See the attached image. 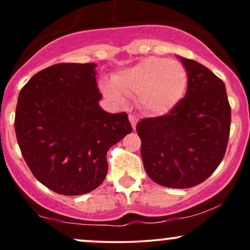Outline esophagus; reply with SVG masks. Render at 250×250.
I'll return each mask as SVG.
<instances>
[{"label":"esophagus","instance_id":"obj_1","mask_svg":"<svg viewBox=\"0 0 250 250\" xmlns=\"http://www.w3.org/2000/svg\"><path fill=\"white\" fill-rule=\"evenodd\" d=\"M129 121H130L131 127H133V129L136 128L137 119H136V117H135V115H133V114H129Z\"/></svg>","mask_w":250,"mask_h":250}]
</instances>
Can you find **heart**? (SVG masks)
Instances as JSON below:
<instances>
[{
  "instance_id": "obj_1",
  "label": "heart",
  "mask_w": 250,
  "mask_h": 250,
  "mask_svg": "<svg viewBox=\"0 0 250 250\" xmlns=\"http://www.w3.org/2000/svg\"><path fill=\"white\" fill-rule=\"evenodd\" d=\"M114 83L103 81L105 95L123 100L137 95L140 105L149 114H165L179 103L187 87V71L177 61L163 57H146L133 67L114 76Z\"/></svg>"
}]
</instances>
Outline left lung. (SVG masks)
<instances>
[{"instance_id": "obj_1", "label": "left lung", "mask_w": 250, "mask_h": 250, "mask_svg": "<svg viewBox=\"0 0 250 250\" xmlns=\"http://www.w3.org/2000/svg\"><path fill=\"white\" fill-rule=\"evenodd\" d=\"M180 60L188 76L186 96L166 115L136 125L146 173L169 188L194 187L214 173L226 154L231 121L222 80L194 60Z\"/></svg>"}]
</instances>
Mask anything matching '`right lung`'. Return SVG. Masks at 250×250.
I'll use <instances>...</instances> for the list:
<instances>
[{"label":"right lung","mask_w":250,"mask_h":250,"mask_svg":"<svg viewBox=\"0 0 250 250\" xmlns=\"http://www.w3.org/2000/svg\"><path fill=\"white\" fill-rule=\"evenodd\" d=\"M95 63H59L21 89L15 133L22 156L42 185L61 195H82L105 179L107 151L131 133L127 113L99 105Z\"/></svg>","instance_id":"obj_1"}]
</instances>
